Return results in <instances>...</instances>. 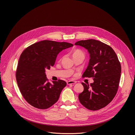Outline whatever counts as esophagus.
I'll list each match as a JSON object with an SVG mask.
<instances>
[{
	"instance_id": "obj_1",
	"label": "esophagus",
	"mask_w": 135,
	"mask_h": 135,
	"mask_svg": "<svg viewBox=\"0 0 135 135\" xmlns=\"http://www.w3.org/2000/svg\"><path fill=\"white\" fill-rule=\"evenodd\" d=\"M76 81H69L67 82V84L68 85H69V84H75L76 83Z\"/></svg>"
}]
</instances>
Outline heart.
I'll return each mask as SVG.
<instances>
[{
	"mask_svg": "<svg viewBox=\"0 0 135 135\" xmlns=\"http://www.w3.org/2000/svg\"><path fill=\"white\" fill-rule=\"evenodd\" d=\"M80 54H83V53L80 50H75L73 52V56L76 55H80Z\"/></svg>",
	"mask_w": 135,
	"mask_h": 135,
	"instance_id": "1",
	"label": "heart"
}]
</instances>
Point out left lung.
I'll return each mask as SVG.
<instances>
[{
  "label": "left lung",
  "instance_id": "left-lung-1",
  "mask_svg": "<svg viewBox=\"0 0 135 135\" xmlns=\"http://www.w3.org/2000/svg\"><path fill=\"white\" fill-rule=\"evenodd\" d=\"M86 49L90 60L83 78H93L90 85L82 83L84 91L79 95L81 104L88 109L96 110L110 103L117 94L121 77V67L118 57L109 45L95 40L77 42Z\"/></svg>",
  "mask_w": 135,
  "mask_h": 135
}]
</instances>
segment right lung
Here are the masks:
<instances>
[{"label":"right lung","instance_id":"right-lung-1","mask_svg":"<svg viewBox=\"0 0 135 135\" xmlns=\"http://www.w3.org/2000/svg\"><path fill=\"white\" fill-rule=\"evenodd\" d=\"M72 46L67 42L44 40L31 45L22 53L16 79L22 95L30 105L45 109L58 100L66 82L61 80L48 82L45 70L53 66L61 51Z\"/></svg>","mask_w":135,"mask_h":135}]
</instances>
